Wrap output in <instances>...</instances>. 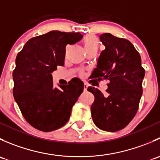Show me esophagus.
I'll list each match as a JSON object with an SVG mask.
<instances>
[{
  "label": "esophagus",
  "instance_id": "obj_1",
  "mask_svg": "<svg viewBox=\"0 0 160 160\" xmlns=\"http://www.w3.org/2000/svg\"><path fill=\"white\" fill-rule=\"evenodd\" d=\"M88 85L86 83H84V84H83V90H84V91H86V90H88Z\"/></svg>",
  "mask_w": 160,
  "mask_h": 160
}]
</instances>
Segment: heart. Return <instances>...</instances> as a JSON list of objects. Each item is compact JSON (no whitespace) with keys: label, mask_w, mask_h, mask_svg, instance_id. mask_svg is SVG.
Here are the masks:
<instances>
[{"label":"heart","mask_w":160,"mask_h":160,"mask_svg":"<svg viewBox=\"0 0 160 160\" xmlns=\"http://www.w3.org/2000/svg\"><path fill=\"white\" fill-rule=\"evenodd\" d=\"M83 46H84L86 51H89L92 49L98 50L99 46V39L98 37L93 35H88L83 38Z\"/></svg>","instance_id":"heart-1"}]
</instances>
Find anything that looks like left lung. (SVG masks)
Instances as JSON below:
<instances>
[{"instance_id":"obj_1","label":"left lung","mask_w":160,"mask_h":160,"mask_svg":"<svg viewBox=\"0 0 160 160\" xmlns=\"http://www.w3.org/2000/svg\"><path fill=\"white\" fill-rule=\"evenodd\" d=\"M105 46L98 59L93 78L108 80L107 95L89 87L94 96L92 104V119L100 129L117 132L129 124L138 108L142 94L145 70L141 56L128 40L118 38L110 33L100 35Z\"/></svg>"}]
</instances>
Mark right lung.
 Masks as SVG:
<instances>
[{"label":"right lung","mask_w":160,"mask_h":160,"mask_svg":"<svg viewBox=\"0 0 160 160\" xmlns=\"http://www.w3.org/2000/svg\"><path fill=\"white\" fill-rule=\"evenodd\" d=\"M79 32L51 31L28 40L15 59L13 95L25 120L36 129L51 132L63 126L83 90L73 78L67 85H53L52 72L64 65L66 46L77 43Z\"/></svg>","instance_id":"right-lung-1"}]
</instances>
